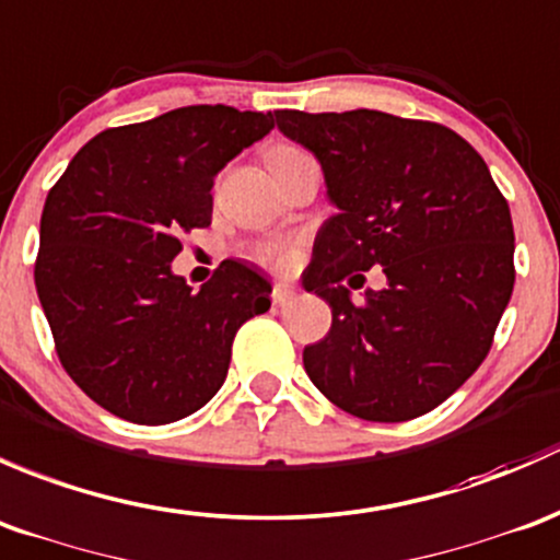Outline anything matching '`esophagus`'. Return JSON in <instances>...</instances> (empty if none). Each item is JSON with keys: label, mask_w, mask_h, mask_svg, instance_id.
<instances>
[{"label": "esophagus", "mask_w": 560, "mask_h": 560, "mask_svg": "<svg viewBox=\"0 0 560 560\" xmlns=\"http://www.w3.org/2000/svg\"><path fill=\"white\" fill-rule=\"evenodd\" d=\"M293 299H296V291H293L288 282H278V285L272 288V304H278V307H285Z\"/></svg>", "instance_id": "34e87169"}]
</instances>
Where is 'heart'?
<instances>
[{"label":"heart","instance_id":"obj_1","mask_svg":"<svg viewBox=\"0 0 560 560\" xmlns=\"http://www.w3.org/2000/svg\"><path fill=\"white\" fill-rule=\"evenodd\" d=\"M299 153H304L299 145H293V142H285V140H278V142H272V145H267V151H264V161H267V166H272V164H278V161L293 159V155H299ZM256 258L261 264H267V267L285 269L288 264H291V247L282 245V242H264V245L256 250Z\"/></svg>","mask_w":560,"mask_h":560}]
</instances>
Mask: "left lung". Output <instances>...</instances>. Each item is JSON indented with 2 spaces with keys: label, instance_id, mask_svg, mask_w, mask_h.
<instances>
[{
  "label": "left lung",
  "instance_id": "obj_1",
  "mask_svg": "<svg viewBox=\"0 0 560 560\" xmlns=\"http://www.w3.org/2000/svg\"><path fill=\"white\" fill-rule=\"evenodd\" d=\"M278 129L320 161L337 215L304 285L331 328L304 348L315 388L345 412L399 423L440 407L493 345L515 285L510 205L482 155L434 120L380 109H275ZM383 266L389 285L350 300Z\"/></svg>",
  "mask_w": 560,
  "mask_h": 560
}]
</instances>
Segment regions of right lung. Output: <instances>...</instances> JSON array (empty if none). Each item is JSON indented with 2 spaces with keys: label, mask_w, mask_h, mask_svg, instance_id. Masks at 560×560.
Wrapping results in <instances>:
<instances>
[{
  "label": "right lung",
  "mask_w": 560,
  "mask_h": 560,
  "mask_svg": "<svg viewBox=\"0 0 560 560\" xmlns=\"http://www.w3.org/2000/svg\"><path fill=\"white\" fill-rule=\"evenodd\" d=\"M272 126V113L177 107L96 135L48 191L34 285L61 366L107 412L161 425L205 407L240 326L272 304L240 261L196 293L170 269L210 226L218 172Z\"/></svg>",
  "instance_id": "1"
}]
</instances>
